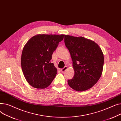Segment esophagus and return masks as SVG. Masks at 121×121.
<instances>
[{
    "label": "esophagus",
    "instance_id": "1",
    "mask_svg": "<svg viewBox=\"0 0 121 121\" xmlns=\"http://www.w3.org/2000/svg\"><path fill=\"white\" fill-rule=\"evenodd\" d=\"M67 66H65V67H64V68H63L61 69V71L62 72H65V71L67 70Z\"/></svg>",
    "mask_w": 121,
    "mask_h": 121
}]
</instances>
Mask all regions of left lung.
<instances>
[{
	"label": "left lung",
	"instance_id": "8db88e82",
	"mask_svg": "<svg viewBox=\"0 0 121 121\" xmlns=\"http://www.w3.org/2000/svg\"><path fill=\"white\" fill-rule=\"evenodd\" d=\"M65 43L75 71L73 78L67 81L69 86L78 91L91 88L102 74L104 58L101 49L94 41L82 37L65 35Z\"/></svg>",
	"mask_w": 121,
	"mask_h": 121
}]
</instances>
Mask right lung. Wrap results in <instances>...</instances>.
<instances>
[{"label": "right lung", "instance_id": "1", "mask_svg": "<svg viewBox=\"0 0 121 121\" xmlns=\"http://www.w3.org/2000/svg\"><path fill=\"white\" fill-rule=\"evenodd\" d=\"M64 35H38L24 46L21 55V68L26 81L36 88L48 87L57 70L52 62V55Z\"/></svg>", "mask_w": 121, "mask_h": 121}]
</instances>
